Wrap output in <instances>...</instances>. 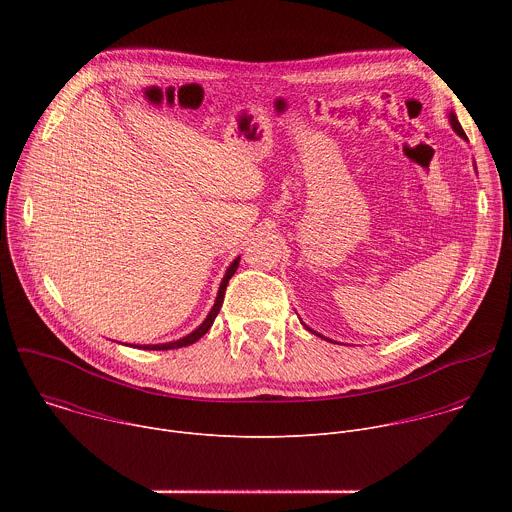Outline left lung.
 <instances>
[{"label":"left lung","mask_w":512,"mask_h":512,"mask_svg":"<svg viewBox=\"0 0 512 512\" xmlns=\"http://www.w3.org/2000/svg\"><path fill=\"white\" fill-rule=\"evenodd\" d=\"M450 123H452V127H454V131H456V133H458V135H460V137H464V139H468V137H466V133H464V129H462V125H460V123H458V119H456V115H454V113H450ZM318 336H320V334H318ZM322 338H324V336H322Z\"/></svg>","instance_id":"obj_1"}]
</instances>
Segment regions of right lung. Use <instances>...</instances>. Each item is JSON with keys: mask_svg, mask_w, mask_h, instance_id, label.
Here are the masks:
<instances>
[{"mask_svg": "<svg viewBox=\"0 0 512 512\" xmlns=\"http://www.w3.org/2000/svg\"><path fill=\"white\" fill-rule=\"evenodd\" d=\"M237 267H239V257H237V259L231 263V267L227 269V273H225V277H223V283H221V287H218V296H216V302H214L210 314L206 316V320H204L192 334H188V336H184V338H180V340H176V342H168V344H148V346L143 344L141 348H145V350H172V348L190 346V344H194L196 340H200V338L210 330V326H212L216 314L221 312V306H223V300H225V289H227V285H229V279L235 275Z\"/></svg>", "mask_w": 512, "mask_h": 512, "instance_id": "1", "label": "right lung"}]
</instances>
